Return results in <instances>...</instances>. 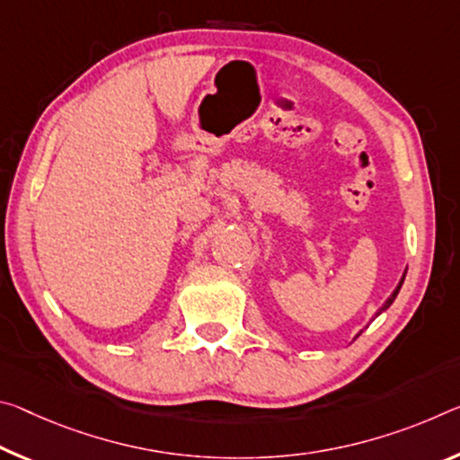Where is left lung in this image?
Listing matches in <instances>:
<instances>
[{
	"label": "left lung",
	"instance_id": "obj_1",
	"mask_svg": "<svg viewBox=\"0 0 460 460\" xmlns=\"http://www.w3.org/2000/svg\"><path fill=\"white\" fill-rule=\"evenodd\" d=\"M403 280H405V274H403V279H401V282L397 284V288H395V290H393V295H391V296L387 298V303H385V305H383V307H381V309H378V313H376V315H381V313H383L385 309H389V307H391V303H393V301H395V296H397V293H399V288H401V284H403Z\"/></svg>",
	"mask_w": 460,
	"mask_h": 460
}]
</instances>
